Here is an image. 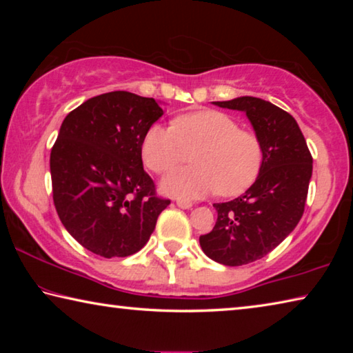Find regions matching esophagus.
<instances>
[{
  "instance_id": "obj_1",
  "label": "esophagus",
  "mask_w": 353,
  "mask_h": 353,
  "mask_svg": "<svg viewBox=\"0 0 353 353\" xmlns=\"http://www.w3.org/2000/svg\"><path fill=\"white\" fill-rule=\"evenodd\" d=\"M176 205L181 207V208H185V210H187V208H190L193 204H191V202L187 201V199H177L176 201Z\"/></svg>"
}]
</instances>
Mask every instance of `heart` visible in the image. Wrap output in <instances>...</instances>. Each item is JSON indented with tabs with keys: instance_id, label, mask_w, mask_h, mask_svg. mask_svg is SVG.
<instances>
[{
	"instance_id": "1",
	"label": "heart",
	"mask_w": 353,
	"mask_h": 353,
	"mask_svg": "<svg viewBox=\"0 0 353 353\" xmlns=\"http://www.w3.org/2000/svg\"><path fill=\"white\" fill-rule=\"evenodd\" d=\"M194 154L193 167L172 170L163 177V193L194 199L219 193L236 196L259 177L263 146L259 137L240 129L230 115L199 110L177 117L172 129L154 124L141 141V157L149 170L162 174Z\"/></svg>"
}]
</instances>
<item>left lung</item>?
I'll return each instance as SVG.
<instances>
[{
  "label": "left lung",
  "instance_id": "8db88e82",
  "mask_svg": "<svg viewBox=\"0 0 353 353\" xmlns=\"http://www.w3.org/2000/svg\"><path fill=\"white\" fill-rule=\"evenodd\" d=\"M213 104L246 113L263 146L256 181L240 198L213 204L216 224L199 236L208 259L241 266L263 259L294 230L305 208L313 157L296 119L270 101L241 97Z\"/></svg>",
  "mask_w": 353,
  "mask_h": 353
}]
</instances>
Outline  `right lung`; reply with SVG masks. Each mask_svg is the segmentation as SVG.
<instances>
[{
  "label": "right lung",
  "mask_w": 353,
  "mask_h": 353,
  "mask_svg": "<svg viewBox=\"0 0 353 353\" xmlns=\"http://www.w3.org/2000/svg\"><path fill=\"white\" fill-rule=\"evenodd\" d=\"M162 115L154 98L110 92L65 117L51 149L52 199L65 229L90 252H139L170 205L141 160L143 137Z\"/></svg>",
  "instance_id": "obj_1"
}]
</instances>
